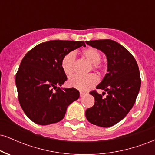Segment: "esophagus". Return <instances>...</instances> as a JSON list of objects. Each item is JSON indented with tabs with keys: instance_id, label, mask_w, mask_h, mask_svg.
<instances>
[{
	"instance_id": "34e87169",
	"label": "esophagus",
	"mask_w": 155,
	"mask_h": 155,
	"mask_svg": "<svg viewBox=\"0 0 155 155\" xmlns=\"http://www.w3.org/2000/svg\"><path fill=\"white\" fill-rule=\"evenodd\" d=\"M84 95H86V93H85V92H80V97H83Z\"/></svg>"
}]
</instances>
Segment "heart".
<instances>
[{"mask_svg":"<svg viewBox=\"0 0 155 155\" xmlns=\"http://www.w3.org/2000/svg\"><path fill=\"white\" fill-rule=\"evenodd\" d=\"M83 56L92 63V68L95 70L101 71L104 68L105 65L101 59V53L97 49L93 47H88L82 51ZM76 62V53L74 51H69L63 56L61 61V67L63 72L67 76H71L74 73V65ZM99 79L97 75L90 74L86 76L74 75L68 81L69 87L76 88L81 91H87L95 86Z\"/></svg>","mask_w":155,"mask_h":155,"instance_id":"b5f03b06","label":"heart"}]
</instances>
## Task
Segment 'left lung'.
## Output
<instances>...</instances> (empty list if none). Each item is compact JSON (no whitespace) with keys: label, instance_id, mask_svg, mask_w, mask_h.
<instances>
[{"label":"left lung","instance_id":"left-lung-1","mask_svg":"<svg viewBox=\"0 0 155 155\" xmlns=\"http://www.w3.org/2000/svg\"><path fill=\"white\" fill-rule=\"evenodd\" d=\"M86 44L106 54L107 74L96 89L104 90L106 98L96 90L90 94L95 97V104L85 112L90 123L108 127L118 123L133 108L140 90L141 80L134 57L128 50L110 39L87 41Z\"/></svg>","mask_w":155,"mask_h":155}]
</instances>
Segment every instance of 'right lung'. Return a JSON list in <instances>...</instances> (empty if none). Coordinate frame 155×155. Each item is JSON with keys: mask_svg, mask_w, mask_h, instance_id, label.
Here are the masks:
<instances>
[{"mask_svg": "<svg viewBox=\"0 0 155 155\" xmlns=\"http://www.w3.org/2000/svg\"><path fill=\"white\" fill-rule=\"evenodd\" d=\"M84 42L54 40L31 49L23 58L16 74L18 99L30 120L41 125L64 118L68 106L79 97L75 88H60L67 80L61 67L63 56Z\"/></svg>", "mask_w": 155, "mask_h": 155, "instance_id": "obj_1", "label": "right lung"}]
</instances>
